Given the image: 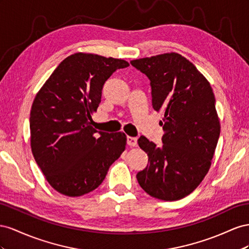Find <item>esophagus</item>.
Segmentation results:
<instances>
[{"label":"esophagus","instance_id":"esophagus-1","mask_svg":"<svg viewBox=\"0 0 249 249\" xmlns=\"http://www.w3.org/2000/svg\"><path fill=\"white\" fill-rule=\"evenodd\" d=\"M127 144L131 147H134L138 145V139L133 137H127Z\"/></svg>","mask_w":249,"mask_h":249}]
</instances>
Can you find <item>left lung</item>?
<instances>
[{
    "instance_id": "1",
    "label": "left lung",
    "mask_w": 249,
    "mask_h": 249,
    "mask_svg": "<svg viewBox=\"0 0 249 249\" xmlns=\"http://www.w3.org/2000/svg\"><path fill=\"white\" fill-rule=\"evenodd\" d=\"M130 63L150 80L154 110L165 113L160 146L143 136L138 140L149 158L138 182L154 198L179 200L199 186L211 167L220 136L214 93L193 63L177 53Z\"/></svg>"
}]
</instances>
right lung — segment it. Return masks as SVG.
I'll use <instances>...</instances> for the list:
<instances>
[{
	"instance_id": "add662e5",
	"label": "right lung",
	"mask_w": 249,
	"mask_h": 249,
	"mask_svg": "<svg viewBox=\"0 0 249 249\" xmlns=\"http://www.w3.org/2000/svg\"><path fill=\"white\" fill-rule=\"evenodd\" d=\"M129 63L76 53L62 60L35 97L30 112L32 153L60 194L82 196L97 189L125 150L123 132L97 131L91 112L105 81Z\"/></svg>"
}]
</instances>
